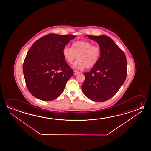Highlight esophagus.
<instances>
[{
  "label": "esophagus",
  "instance_id": "obj_1",
  "mask_svg": "<svg viewBox=\"0 0 151 151\" xmlns=\"http://www.w3.org/2000/svg\"><path fill=\"white\" fill-rule=\"evenodd\" d=\"M78 74H79V72H78V71H77V70H74V74L76 75Z\"/></svg>",
  "mask_w": 151,
  "mask_h": 151
}]
</instances>
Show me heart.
Returning a JSON list of instances; mask_svg holds the SVG:
<instances>
[{
  "label": "heart",
  "mask_w": 151,
  "mask_h": 151,
  "mask_svg": "<svg viewBox=\"0 0 151 151\" xmlns=\"http://www.w3.org/2000/svg\"><path fill=\"white\" fill-rule=\"evenodd\" d=\"M63 56L69 64H72L76 58L78 60L75 62L73 67L78 69L86 67L90 68L94 66L99 62L101 50L97 45H93L91 42L79 40L72 44V48L65 46L62 50Z\"/></svg>",
  "instance_id": "heart-1"
}]
</instances>
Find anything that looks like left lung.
<instances>
[{
    "label": "left lung",
    "mask_w": 151,
    "mask_h": 151,
    "mask_svg": "<svg viewBox=\"0 0 151 151\" xmlns=\"http://www.w3.org/2000/svg\"><path fill=\"white\" fill-rule=\"evenodd\" d=\"M87 36L99 44L101 55L90 72L84 73L85 79L82 91L87 98L93 101H106L116 94L126 79V56L109 36Z\"/></svg>",
    "instance_id": "8db88e82"
}]
</instances>
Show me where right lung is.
I'll use <instances>...</instances> for the list:
<instances>
[{"label": "right lung", "instance_id": "right-lung-1", "mask_svg": "<svg viewBox=\"0 0 151 151\" xmlns=\"http://www.w3.org/2000/svg\"><path fill=\"white\" fill-rule=\"evenodd\" d=\"M75 37L51 33L36 40L30 47L22 68L27 89L36 98L50 101L63 93L74 72L62 50Z\"/></svg>", "mask_w": 151, "mask_h": 151}]
</instances>
